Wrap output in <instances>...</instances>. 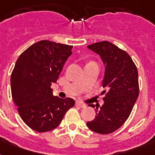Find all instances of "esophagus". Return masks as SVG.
<instances>
[{
    "mask_svg": "<svg viewBox=\"0 0 155 155\" xmlns=\"http://www.w3.org/2000/svg\"><path fill=\"white\" fill-rule=\"evenodd\" d=\"M75 105L77 106V107H80V108H85V107L87 106L85 104H82L80 103V102H76V103H75Z\"/></svg>",
    "mask_w": 155,
    "mask_h": 155,
    "instance_id": "1",
    "label": "esophagus"
}]
</instances>
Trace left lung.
Listing matches in <instances>:
<instances>
[{
	"label": "left lung",
	"instance_id": "8db88e82",
	"mask_svg": "<svg viewBox=\"0 0 155 155\" xmlns=\"http://www.w3.org/2000/svg\"><path fill=\"white\" fill-rule=\"evenodd\" d=\"M101 57L105 73L102 92V106L96 108V117L87 122L90 130L101 134H108L118 130L126 121L139 95L138 72L130 54L116 45L103 41L87 46Z\"/></svg>",
	"mask_w": 155,
	"mask_h": 155
}]
</instances>
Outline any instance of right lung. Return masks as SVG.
Instances as JSON below:
<instances>
[{
	"label": "right lung",
	"mask_w": 155,
	"mask_h": 155,
	"mask_svg": "<svg viewBox=\"0 0 155 155\" xmlns=\"http://www.w3.org/2000/svg\"><path fill=\"white\" fill-rule=\"evenodd\" d=\"M72 46L42 40L21 54L11 74L12 98L22 120L37 132L58 127L69 108L71 98L54 96L51 86L72 54Z\"/></svg>",
	"instance_id": "obj_1"
}]
</instances>
